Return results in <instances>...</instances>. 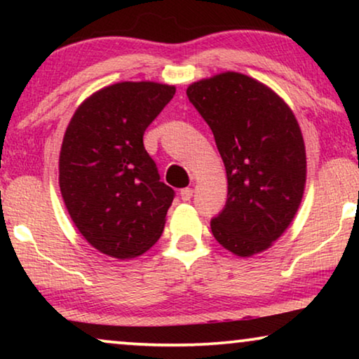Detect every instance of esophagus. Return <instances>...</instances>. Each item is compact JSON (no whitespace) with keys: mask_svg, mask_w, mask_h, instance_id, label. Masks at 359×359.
<instances>
[{"mask_svg":"<svg viewBox=\"0 0 359 359\" xmlns=\"http://www.w3.org/2000/svg\"><path fill=\"white\" fill-rule=\"evenodd\" d=\"M193 188H184V189H181V193H180V196H181V199L183 201H189L191 198H193Z\"/></svg>","mask_w":359,"mask_h":359,"instance_id":"obj_1","label":"esophagus"}]
</instances>
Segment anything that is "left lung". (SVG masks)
Segmentation results:
<instances>
[{"label": "left lung", "mask_w": 359, "mask_h": 359, "mask_svg": "<svg viewBox=\"0 0 359 359\" xmlns=\"http://www.w3.org/2000/svg\"><path fill=\"white\" fill-rule=\"evenodd\" d=\"M208 122L227 173L215 240L237 257L271 247L292 222L306 188V145L291 107L242 73L225 72L186 90Z\"/></svg>", "instance_id": "1"}]
</instances>
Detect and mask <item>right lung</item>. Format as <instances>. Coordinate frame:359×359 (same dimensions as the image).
<instances>
[{
    "label": "right lung",
    "mask_w": 359,
    "mask_h": 359,
    "mask_svg": "<svg viewBox=\"0 0 359 359\" xmlns=\"http://www.w3.org/2000/svg\"><path fill=\"white\" fill-rule=\"evenodd\" d=\"M175 93L154 81L116 83L83 101L67 127L63 203L86 242L107 257H139L163 233L175 191L160 181L144 134Z\"/></svg>",
    "instance_id": "1"
}]
</instances>
